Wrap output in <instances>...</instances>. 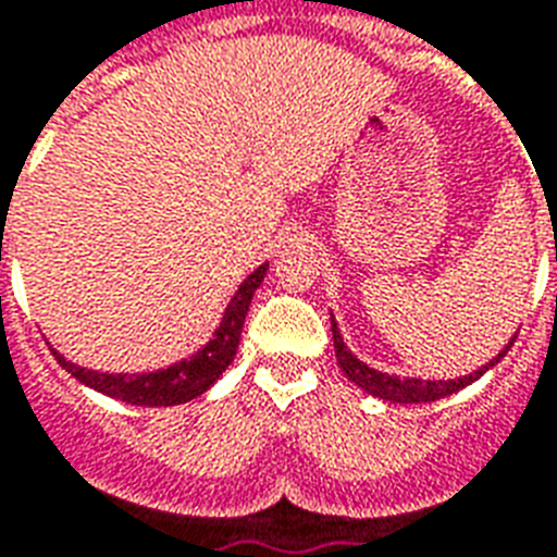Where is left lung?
<instances>
[{"label":"left lung","instance_id":"left-lung-1","mask_svg":"<svg viewBox=\"0 0 557 557\" xmlns=\"http://www.w3.org/2000/svg\"><path fill=\"white\" fill-rule=\"evenodd\" d=\"M333 345H335V359L342 364V371L350 376V382H356L362 392L373 394V397H380V400H388V403H432V400H441V397H449V394L461 392L465 385L470 382H476L487 368H494L505 354H508V347L515 345V338L508 342L505 350L491 359L487 364H482L479 371H473L470 376H461V380H400V376H392V373H382V371H373L368 368L364 362H359L350 350H347L345 338L338 333V326H335V318H333Z\"/></svg>","mask_w":557,"mask_h":557}]
</instances>
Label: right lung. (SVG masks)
<instances>
[{"instance_id": "right-lung-1", "label": "right lung", "mask_w": 557, "mask_h": 557, "mask_svg": "<svg viewBox=\"0 0 557 557\" xmlns=\"http://www.w3.org/2000/svg\"><path fill=\"white\" fill-rule=\"evenodd\" d=\"M265 271H269V265H260L253 274H248V280L242 283L239 292L233 295L231 307L224 309V318L222 324H219V330L212 333L210 342H207L198 354L184 359V362L169 364L163 371H90V368H78V364L66 362V359L52 347L54 359H58L61 368H66L75 380L84 382L87 388H96V392L108 394V397H116V400L122 403H131V406H177V403L195 400V397L207 392L212 382L227 371V364L233 362V356H236V347H239L242 338V326H245V315H248L253 292L260 288Z\"/></svg>"}]
</instances>
